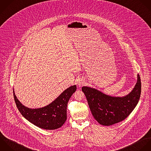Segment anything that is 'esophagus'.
<instances>
[{
    "label": "esophagus",
    "mask_w": 151,
    "mask_h": 151,
    "mask_svg": "<svg viewBox=\"0 0 151 151\" xmlns=\"http://www.w3.org/2000/svg\"><path fill=\"white\" fill-rule=\"evenodd\" d=\"M84 84H85V82L83 80H82L81 79H79L78 81H77V85L79 87L82 86Z\"/></svg>",
    "instance_id": "34e87169"
}]
</instances>
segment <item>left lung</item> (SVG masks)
Listing matches in <instances>:
<instances>
[{"label":"left lung","mask_w":151,"mask_h":151,"mask_svg":"<svg viewBox=\"0 0 151 151\" xmlns=\"http://www.w3.org/2000/svg\"><path fill=\"white\" fill-rule=\"evenodd\" d=\"M82 91L93 118L101 125L110 126L127 118L137 105L141 93V78L138 74L134 88L124 96H112L88 86H83Z\"/></svg>","instance_id":"left-lung-1"}]
</instances>
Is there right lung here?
I'll return each mask as SVG.
<instances>
[{
  "instance_id": "right-lung-1",
  "label": "right lung",
  "mask_w": 151,
  "mask_h": 151,
  "mask_svg": "<svg viewBox=\"0 0 151 151\" xmlns=\"http://www.w3.org/2000/svg\"><path fill=\"white\" fill-rule=\"evenodd\" d=\"M76 90V85L71 86L49 105L35 109L23 105L17 98L14 89L13 96L19 111L25 119L40 128L53 130L60 128L66 122L68 102Z\"/></svg>"
}]
</instances>
